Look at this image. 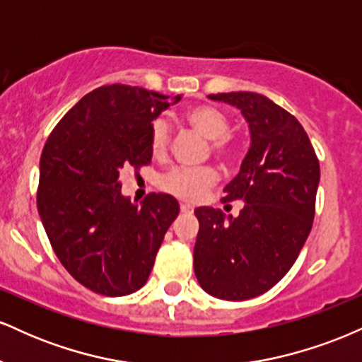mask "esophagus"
Listing matches in <instances>:
<instances>
[{
    "label": "esophagus",
    "instance_id": "obj_1",
    "mask_svg": "<svg viewBox=\"0 0 362 362\" xmlns=\"http://www.w3.org/2000/svg\"><path fill=\"white\" fill-rule=\"evenodd\" d=\"M180 211H182V213H184V214H190V213H192V211H194V207L190 206V204H180Z\"/></svg>",
    "mask_w": 362,
    "mask_h": 362
}]
</instances>
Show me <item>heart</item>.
<instances>
[{
	"label": "heart",
	"instance_id": "obj_1",
	"mask_svg": "<svg viewBox=\"0 0 362 362\" xmlns=\"http://www.w3.org/2000/svg\"><path fill=\"white\" fill-rule=\"evenodd\" d=\"M194 131L211 139V151L224 163H233L240 155V143L230 132L231 120L218 107L199 103L184 114ZM170 127L165 119H156L149 129V149L151 155L161 160L168 155ZM218 172L211 167L202 168H173L161 177V189L177 195L184 201H199L218 182Z\"/></svg>",
	"mask_w": 362,
	"mask_h": 362
}]
</instances>
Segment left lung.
Instances as JSON below:
<instances>
[{
  "label": "left lung",
  "instance_id": "8db88e82",
  "mask_svg": "<svg viewBox=\"0 0 362 362\" xmlns=\"http://www.w3.org/2000/svg\"><path fill=\"white\" fill-rule=\"evenodd\" d=\"M238 107L252 144L223 202L242 201L238 218L197 207L194 271L211 296L243 301L260 296L288 274L315 218L320 163L294 115L252 91L209 95Z\"/></svg>",
  "mask_w": 362,
  "mask_h": 362
}]
</instances>
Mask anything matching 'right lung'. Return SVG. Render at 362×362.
<instances>
[{"label":"right lung","instance_id":"add662e5","mask_svg":"<svg viewBox=\"0 0 362 362\" xmlns=\"http://www.w3.org/2000/svg\"><path fill=\"white\" fill-rule=\"evenodd\" d=\"M168 100L138 86H100L45 141L37 209L57 259L93 293L126 296L143 288L180 211L168 194H148L143 204H132L119 182L122 168L151 163L149 129Z\"/></svg>","mask_w":362,"mask_h":362}]
</instances>
